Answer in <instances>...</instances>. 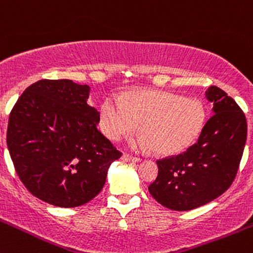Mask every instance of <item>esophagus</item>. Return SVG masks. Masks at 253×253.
<instances>
[{
    "mask_svg": "<svg viewBox=\"0 0 253 253\" xmlns=\"http://www.w3.org/2000/svg\"><path fill=\"white\" fill-rule=\"evenodd\" d=\"M121 160L125 162H141V159H138V157H133V156L131 155H127V153H124V155L121 156Z\"/></svg>",
    "mask_w": 253,
    "mask_h": 253,
    "instance_id": "obj_1",
    "label": "esophagus"
}]
</instances>
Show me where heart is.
<instances>
[{
    "label": "heart",
    "instance_id": "heart-1",
    "mask_svg": "<svg viewBox=\"0 0 253 253\" xmlns=\"http://www.w3.org/2000/svg\"><path fill=\"white\" fill-rule=\"evenodd\" d=\"M206 119L205 107L196 98L181 97L167 91H137L126 98L110 94L100 106V127L113 141L134 133V145L152 148L161 155L185 151L198 138Z\"/></svg>",
    "mask_w": 253,
    "mask_h": 253
}]
</instances>
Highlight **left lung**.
I'll return each instance as SVG.
<instances>
[{"label": "left lung", "mask_w": 253, "mask_h": 253, "mask_svg": "<svg viewBox=\"0 0 253 253\" xmlns=\"http://www.w3.org/2000/svg\"><path fill=\"white\" fill-rule=\"evenodd\" d=\"M213 116L198 141L183 153L157 161L159 174L148 187L151 196L173 211H190L213 201L231 186L247 138L244 112L216 86L206 91Z\"/></svg>", "instance_id": "8db88e82"}]
</instances>
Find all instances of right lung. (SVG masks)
<instances>
[{"mask_svg":"<svg viewBox=\"0 0 253 253\" xmlns=\"http://www.w3.org/2000/svg\"><path fill=\"white\" fill-rule=\"evenodd\" d=\"M88 84L41 80L9 113L7 147L25 187L57 207H79L102 190L121 153L97 129L100 112L87 105Z\"/></svg>","mask_w":253,"mask_h":253,"instance_id":"right-lung-1","label":"right lung"}]
</instances>
